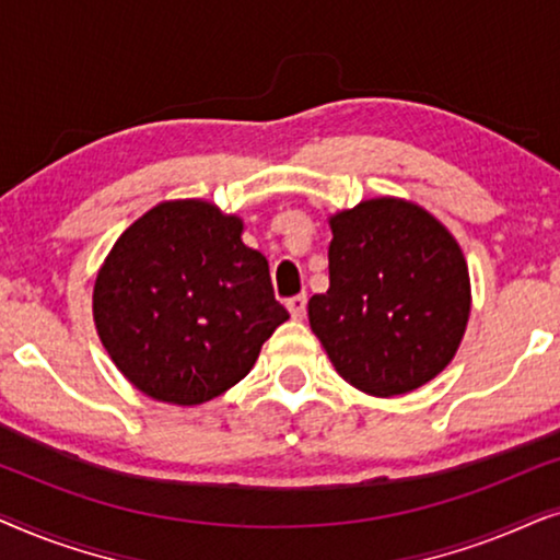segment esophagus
<instances>
[{
  "label": "esophagus",
  "instance_id": "1",
  "mask_svg": "<svg viewBox=\"0 0 560 560\" xmlns=\"http://www.w3.org/2000/svg\"><path fill=\"white\" fill-rule=\"evenodd\" d=\"M305 303H308V298H305V293L295 295V298H290V301H288V311H290V316L301 320V318L305 316Z\"/></svg>",
  "mask_w": 560,
  "mask_h": 560
}]
</instances>
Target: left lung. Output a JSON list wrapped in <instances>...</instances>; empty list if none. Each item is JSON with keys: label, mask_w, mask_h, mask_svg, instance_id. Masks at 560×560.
I'll list each match as a JSON object with an SVG mask.
<instances>
[{"label": "left lung", "mask_w": 560, "mask_h": 560, "mask_svg": "<svg viewBox=\"0 0 560 560\" xmlns=\"http://www.w3.org/2000/svg\"><path fill=\"white\" fill-rule=\"evenodd\" d=\"M326 293L308 301L336 372L374 397L423 387L456 357L471 280L454 234L423 206L366 198L328 217Z\"/></svg>", "instance_id": "8db88e82"}]
</instances>
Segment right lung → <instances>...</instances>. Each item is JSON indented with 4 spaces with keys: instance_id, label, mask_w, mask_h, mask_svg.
I'll use <instances>...</instances> for the list:
<instances>
[{
    "instance_id": "obj_1",
    "label": "right lung",
    "mask_w": 560,
    "mask_h": 560,
    "mask_svg": "<svg viewBox=\"0 0 560 560\" xmlns=\"http://www.w3.org/2000/svg\"><path fill=\"white\" fill-rule=\"evenodd\" d=\"M244 221L203 198L152 206L98 267L94 326L117 370L158 402L203 405L255 366L290 318Z\"/></svg>"
}]
</instances>
